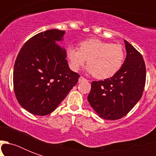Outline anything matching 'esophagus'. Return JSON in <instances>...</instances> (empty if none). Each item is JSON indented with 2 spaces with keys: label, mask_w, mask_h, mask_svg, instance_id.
<instances>
[{
  "label": "esophagus",
  "mask_w": 156,
  "mask_h": 156,
  "mask_svg": "<svg viewBox=\"0 0 156 156\" xmlns=\"http://www.w3.org/2000/svg\"><path fill=\"white\" fill-rule=\"evenodd\" d=\"M83 81H86V79L83 77H80L78 78V83H81V82H83Z\"/></svg>",
  "instance_id": "obj_1"
}]
</instances>
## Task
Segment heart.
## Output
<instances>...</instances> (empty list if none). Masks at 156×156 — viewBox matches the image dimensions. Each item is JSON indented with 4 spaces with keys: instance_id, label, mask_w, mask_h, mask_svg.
Segmentation results:
<instances>
[{
    "instance_id": "obj_1",
    "label": "heart",
    "mask_w": 156,
    "mask_h": 156,
    "mask_svg": "<svg viewBox=\"0 0 156 156\" xmlns=\"http://www.w3.org/2000/svg\"><path fill=\"white\" fill-rule=\"evenodd\" d=\"M66 53L72 69H80L87 60V70L99 79L113 77L121 69L125 60V52L121 45L97 39L83 41L79 48L69 46Z\"/></svg>"
}]
</instances>
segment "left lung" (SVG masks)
<instances>
[{"label": "left lung", "mask_w": 156, "mask_h": 156, "mask_svg": "<svg viewBox=\"0 0 156 156\" xmlns=\"http://www.w3.org/2000/svg\"><path fill=\"white\" fill-rule=\"evenodd\" d=\"M126 57L121 69L110 78L94 81L88 102L100 118L117 120L126 116L143 95L146 66L143 56L124 40Z\"/></svg>", "instance_id": "obj_1"}]
</instances>
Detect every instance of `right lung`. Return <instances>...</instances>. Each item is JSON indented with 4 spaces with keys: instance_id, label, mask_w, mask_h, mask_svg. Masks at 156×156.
<instances>
[{
    "instance_id": "add662e5",
    "label": "right lung",
    "mask_w": 156,
    "mask_h": 156,
    "mask_svg": "<svg viewBox=\"0 0 156 156\" xmlns=\"http://www.w3.org/2000/svg\"><path fill=\"white\" fill-rule=\"evenodd\" d=\"M65 30L40 32L21 48L13 68V88L23 108L36 116L51 113L80 76L69 69L66 50L57 44Z\"/></svg>"
}]
</instances>
